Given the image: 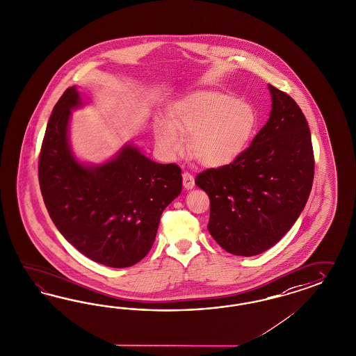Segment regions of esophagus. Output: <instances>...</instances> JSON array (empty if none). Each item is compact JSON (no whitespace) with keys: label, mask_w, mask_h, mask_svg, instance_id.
I'll return each mask as SVG.
<instances>
[{"label":"esophagus","mask_w":356,"mask_h":356,"mask_svg":"<svg viewBox=\"0 0 356 356\" xmlns=\"http://www.w3.org/2000/svg\"><path fill=\"white\" fill-rule=\"evenodd\" d=\"M183 184L184 188L186 189V191H191V189H193L194 188V177L193 175H191L189 172H184L183 173Z\"/></svg>","instance_id":"1"}]
</instances>
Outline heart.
Returning a JSON list of instances; mask_svg holds the SVG:
<instances>
[{
    "instance_id": "b5f03b06",
    "label": "heart",
    "mask_w": 356,
    "mask_h": 356,
    "mask_svg": "<svg viewBox=\"0 0 356 356\" xmlns=\"http://www.w3.org/2000/svg\"><path fill=\"white\" fill-rule=\"evenodd\" d=\"M170 118L159 116L155 140L165 155L183 150L189 137V151L206 167H220L235 161L247 147L257 125L254 108L222 91L198 90L181 97L171 108Z\"/></svg>"
}]
</instances>
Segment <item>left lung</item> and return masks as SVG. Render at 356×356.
Masks as SVG:
<instances>
[{"mask_svg":"<svg viewBox=\"0 0 356 356\" xmlns=\"http://www.w3.org/2000/svg\"><path fill=\"white\" fill-rule=\"evenodd\" d=\"M268 88L269 120L248 149L195 177L210 198V235L228 253L244 257L274 247L302 214L312 189L308 122L291 97Z\"/></svg>","mask_w":356,"mask_h":356,"instance_id":"obj_1","label":"left lung"}]
</instances>
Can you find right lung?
<instances>
[{"label":"right lung","instance_id":"right-lung-1","mask_svg":"<svg viewBox=\"0 0 356 356\" xmlns=\"http://www.w3.org/2000/svg\"><path fill=\"white\" fill-rule=\"evenodd\" d=\"M86 106L76 86L54 106L39 159V183L54 226L82 254L109 268L143 259L164 209L181 193L176 164L149 159L127 142L103 163L82 162L70 143L72 111Z\"/></svg>","mask_w":356,"mask_h":356}]
</instances>
